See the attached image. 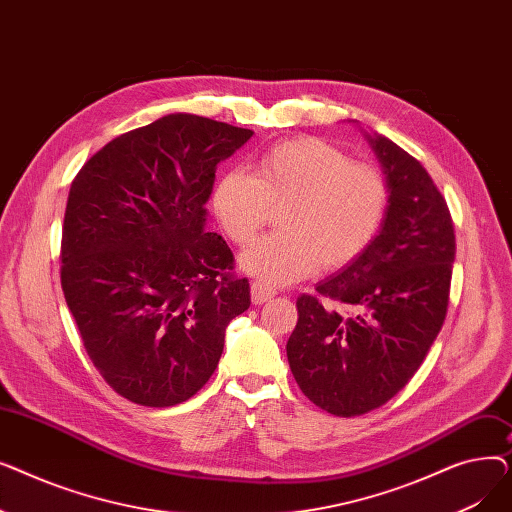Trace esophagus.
<instances>
[{
  "mask_svg": "<svg viewBox=\"0 0 512 512\" xmlns=\"http://www.w3.org/2000/svg\"><path fill=\"white\" fill-rule=\"evenodd\" d=\"M276 297V290L272 286H265L263 282H253L251 284V299L253 305H263L267 301H272Z\"/></svg>",
  "mask_w": 512,
  "mask_h": 512,
  "instance_id": "1",
  "label": "esophagus"
}]
</instances>
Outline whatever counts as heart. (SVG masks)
<instances>
[{"label":"heart","instance_id":"1","mask_svg":"<svg viewBox=\"0 0 512 512\" xmlns=\"http://www.w3.org/2000/svg\"><path fill=\"white\" fill-rule=\"evenodd\" d=\"M255 176L226 170L211 188V211L224 234L247 245L282 209V232L259 238L240 255L242 272L263 284H292L321 265L338 270L361 257L388 211L384 176L351 161L324 139L299 137L257 155Z\"/></svg>","mask_w":512,"mask_h":512}]
</instances>
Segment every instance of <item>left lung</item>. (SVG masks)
<instances>
[{
  "label": "left lung",
  "mask_w": 512,
  "mask_h": 512,
  "mask_svg": "<svg viewBox=\"0 0 512 512\" xmlns=\"http://www.w3.org/2000/svg\"><path fill=\"white\" fill-rule=\"evenodd\" d=\"M365 139L386 178V220L361 257L297 301L286 344L303 394L338 417L386 405L413 378L442 330L456 251L432 176L384 134Z\"/></svg>",
  "instance_id": "8db88e82"
}]
</instances>
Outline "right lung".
<instances>
[{"label":"right lung","mask_w":512,"mask_h":512,"mask_svg":"<svg viewBox=\"0 0 512 512\" xmlns=\"http://www.w3.org/2000/svg\"><path fill=\"white\" fill-rule=\"evenodd\" d=\"M251 137L168 114L107 143L70 186L62 290L93 365L130 402L161 409L197 394L251 305L205 209L215 170Z\"/></svg>","instance_id":"obj_1"}]
</instances>
